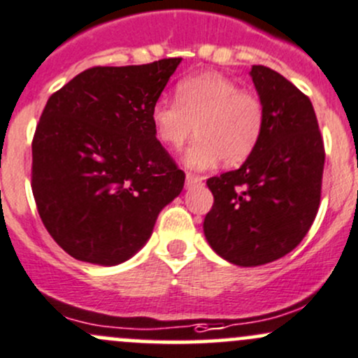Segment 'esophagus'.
Masks as SVG:
<instances>
[{"instance_id": "34e87169", "label": "esophagus", "mask_w": 358, "mask_h": 358, "mask_svg": "<svg viewBox=\"0 0 358 358\" xmlns=\"http://www.w3.org/2000/svg\"><path fill=\"white\" fill-rule=\"evenodd\" d=\"M204 176H199V175H192V173H187V187L192 185H197V183H202Z\"/></svg>"}]
</instances>
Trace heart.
Segmentation results:
<instances>
[{"mask_svg":"<svg viewBox=\"0 0 358 358\" xmlns=\"http://www.w3.org/2000/svg\"><path fill=\"white\" fill-rule=\"evenodd\" d=\"M176 101H156L152 106L157 138L171 149H182L197 129L199 138L187 150L185 163L204 169L223 159L242 164L259 145L266 125L261 97L220 73L183 78L175 87Z\"/></svg>","mask_w":358,"mask_h":358,"instance_id":"obj_1","label":"heart"}]
</instances>
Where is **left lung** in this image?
<instances>
[{
    "instance_id": "1",
    "label": "left lung",
    "mask_w": 358,
    "mask_h": 358,
    "mask_svg": "<svg viewBox=\"0 0 358 358\" xmlns=\"http://www.w3.org/2000/svg\"><path fill=\"white\" fill-rule=\"evenodd\" d=\"M264 104L259 145L238 169L208 180L209 245L236 266H262L302 242L321 202L324 142L310 99L283 75L252 66Z\"/></svg>"
}]
</instances>
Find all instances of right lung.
Listing matches in <instances>:
<instances>
[{
	"label": "right lung",
	"instance_id": "1",
	"mask_svg": "<svg viewBox=\"0 0 358 358\" xmlns=\"http://www.w3.org/2000/svg\"><path fill=\"white\" fill-rule=\"evenodd\" d=\"M180 62L92 66L48 99L32 138V194L48 233L73 259H130L182 192L185 173L150 118Z\"/></svg>",
	"mask_w": 358,
	"mask_h": 358
}]
</instances>
